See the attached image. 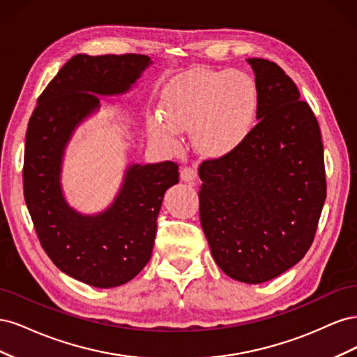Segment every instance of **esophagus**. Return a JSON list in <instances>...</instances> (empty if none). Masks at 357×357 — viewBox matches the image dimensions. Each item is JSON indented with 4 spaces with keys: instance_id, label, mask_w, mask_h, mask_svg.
Wrapping results in <instances>:
<instances>
[{
    "instance_id": "obj_1",
    "label": "esophagus",
    "mask_w": 357,
    "mask_h": 357,
    "mask_svg": "<svg viewBox=\"0 0 357 357\" xmlns=\"http://www.w3.org/2000/svg\"><path fill=\"white\" fill-rule=\"evenodd\" d=\"M197 174H198V171H197L195 165H186L180 169V178L186 183H192L193 180H195Z\"/></svg>"
}]
</instances>
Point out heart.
I'll return each instance as SVG.
<instances>
[{"instance_id":"heart-1","label":"heart","mask_w":357,"mask_h":357,"mask_svg":"<svg viewBox=\"0 0 357 357\" xmlns=\"http://www.w3.org/2000/svg\"><path fill=\"white\" fill-rule=\"evenodd\" d=\"M257 89L243 71L193 70L168 83L160 112L149 116V132L168 149L180 146L178 131H190L199 153L222 156L241 146L253 131Z\"/></svg>"}]
</instances>
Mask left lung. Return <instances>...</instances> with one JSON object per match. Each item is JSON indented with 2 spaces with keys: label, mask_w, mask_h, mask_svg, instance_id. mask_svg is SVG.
I'll use <instances>...</instances> for the list:
<instances>
[{
  "label": "left lung",
  "mask_w": 357,
  "mask_h": 357,
  "mask_svg": "<svg viewBox=\"0 0 357 357\" xmlns=\"http://www.w3.org/2000/svg\"><path fill=\"white\" fill-rule=\"evenodd\" d=\"M257 123L245 142L199 167V219L222 271L265 283L305 256L314 240L326 176L317 119L277 63L247 59Z\"/></svg>",
  "instance_id": "left-lung-1"
}]
</instances>
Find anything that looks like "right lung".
I'll use <instances>...</instances> for the list:
<instances>
[{"mask_svg":"<svg viewBox=\"0 0 357 357\" xmlns=\"http://www.w3.org/2000/svg\"><path fill=\"white\" fill-rule=\"evenodd\" d=\"M152 63L132 53L75 55L43 91L28 123L24 195L38 240L62 273L93 287L125 284L150 261L162 199L178 183V167L131 164L109 207L83 214L63 195V155L77 126L100 110V96L129 92Z\"/></svg>","mask_w":357,"mask_h":357,"instance_id":"add662e5","label":"right lung"}]
</instances>
